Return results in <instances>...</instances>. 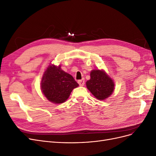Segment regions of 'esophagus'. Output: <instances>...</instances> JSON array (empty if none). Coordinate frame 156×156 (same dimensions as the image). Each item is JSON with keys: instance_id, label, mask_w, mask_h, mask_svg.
I'll return each mask as SVG.
<instances>
[{"instance_id": "esophagus-1", "label": "esophagus", "mask_w": 156, "mask_h": 156, "mask_svg": "<svg viewBox=\"0 0 156 156\" xmlns=\"http://www.w3.org/2000/svg\"><path fill=\"white\" fill-rule=\"evenodd\" d=\"M78 83L79 84V86H84V80L83 79L81 80H79Z\"/></svg>"}]
</instances>
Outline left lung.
<instances>
[{
  "mask_svg": "<svg viewBox=\"0 0 156 156\" xmlns=\"http://www.w3.org/2000/svg\"><path fill=\"white\" fill-rule=\"evenodd\" d=\"M114 83L101 70L94 69L90 72V79L87 81V87L97 99L103 100L108 98L114 90Z\"/></svg>",
  "mask_w": 156,
  "mask_h": 156,
  "instance_id": "1",
  "label": "left lung"
}]
</instances>
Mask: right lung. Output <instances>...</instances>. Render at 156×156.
Listing matches in <instances>:
<instances>
[{
	"mask_svg": "<svg viewBox=\"0 0 156 156\" xmlns=\"http://www.w3.org/2000/svg\"><path fill=\"white\" fill-rule=\"evenodd\" d=\"M41 90L48 100L54 103L64 102L73 89L79 86L72 75L51 64L47 68L41 80Z\"/></svg>",
	"mask_w": 156,
	"mask_h": 156,
	"instance_id": "obj_1",
	"label": "right lung"
}]
</instances>
